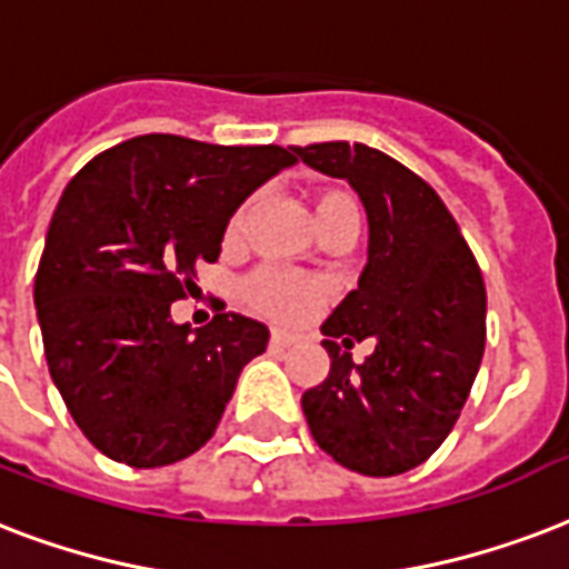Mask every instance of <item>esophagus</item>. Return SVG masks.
<instances>
[{"label":"esophagus","instance_id":"esophagus-1","mask_svg":"<svg viewBox=\"0 0 569 569\" xmlns=\"http://www.w3.org/2000/svg\"><path fill=\"white\" fill-rule=\"evenodd\" d=\"M301 340H303L301 331H280V328L271 331V346H274V349H289V346H295V342H301Z\"/></svg>","mask_w":569,"mask_h":569}]
</instances>
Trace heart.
Segmentation results:
<instances>
[{"label":"heart","mask_w":569,"mask_h":569,"mask_svg":"<svg viewBox=\"0 0 569 569\" xmlns=\"http://www.w3.org/2000/svg\"><path fill=\"white\" fill-rule=\"evenodd\" d=\"M346 208L355 206L352 199L340 193V190H319V193H313L316 223H322L325 217L346 211ZM247 214H250V206H241L232 214L227 227V244H238L241 241ZM244 298L253 303L259 313L274 316V319H303L307 313H313L319 301H322V283L316 277L266 268V271H256L247 280Z\"/></svg>","instance_id":"obj_1"}]
</instances>
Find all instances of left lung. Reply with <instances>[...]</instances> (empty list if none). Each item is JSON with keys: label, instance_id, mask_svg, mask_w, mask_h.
Segmentation results:
<instances>
[{"label": "left lung", "instance_id": "8db88e82", "mask_svg": "<svg viewBox=\"0 0 569 569\" xmlns=\"http://www.w3.org/2000/svg\"><path fill=\"white\" fill-rule=\"evenodd\" d=\"M307 167L346 179L367 211V266L322 325L331 372L301 397L316 445L367 477L429 459L457 423L487 346V289L439 193L363 142L295 149ZM341 342L337 343L336 340ZM373 340L355 365L345 352Z\"/></svg>", "mask_w": 569, "mask_h": 569}]
</instances>
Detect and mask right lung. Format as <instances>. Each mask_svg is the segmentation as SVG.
<instances>
[{"instance_id": "add662e5", "label": "right lung", "mask_w": 569, "mask_h": 569, "mask_svg": "<svg viewBox=\"0 0 569 569\" xmlns=\"http://www.w3.org/2000/svg\"><path fill=\"white\" fill-rule=\"evenodd\" d=\"M298 163L280 146H211L146 133L112 146L71 179L53 211L34 310L64 406L103 457L172 466L214 436L268 328L217 313L176 325L172 301L256 188Z\"/></svg>"}]
</instances>
